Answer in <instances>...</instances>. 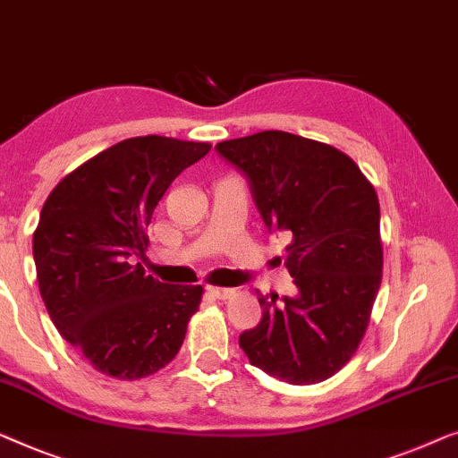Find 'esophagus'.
<instances>
[{"mask_svg": "<svg viewBox=\"0 0 458 458\" xmlns=\"http://www.w3.org/2000/svg\"><path fill=\"white\" fill-rule=\"evenodd\" d=\"M208 293L216 297V300H229V297L235 295V289H231V287H208Z\"/></svg>", "mask_w": 458, "mask_h": 458, "instance_id": "obj_1", "label": "esophagus"}]
</instances>
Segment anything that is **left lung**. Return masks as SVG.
<instances>
[{
  "instance_id": "8db88e82",
  "label": "left lung",
  "mask_w": 458,
  "mask_h": 458,
  "mask_svg": "<svg viewBox=\"0 0 458 458\" xmlns=\"http://www.w3.org/2000/svg\"><path fill=\"white\" fill-rule=\"evenodd\" d=\"M248 180L268 233L287 231L295 297L262 295V320L240 335L251 366L289 384L335 376L360 347L382 283L380 204L344 152L289 131L216 144ZM281 264V258H278Z\"/></svg>"
}]
</instances>
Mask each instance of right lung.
Listing matches in <instances>:
<instances>
[{
  "instance_id": "add662e5",
  "label": "right lung",
  "mask_w": 458,
  "mask_h": 458,
  "mask_svg": "<svg viewBox=\"0 0 458 458\" xmlns=\"http://www.w3.org/2000/svg\"><path fill=\"white\" fill-rule=\"evenodd\" d=\"M207 142L138 136L114 144L59 182L35 237L38 291L59 335L97 372L138 380L177 355L202 284L144 275L147 227L158 200Z\"/></svg>"
}]
</instances>
